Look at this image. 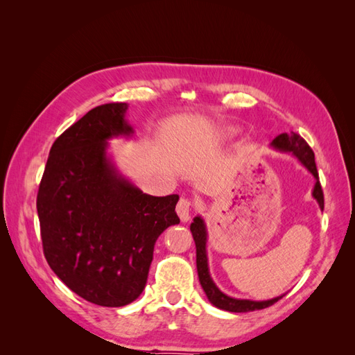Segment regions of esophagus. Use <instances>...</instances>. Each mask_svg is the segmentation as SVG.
Listing matches in <instances>:
<instances>
[{"label":"esophagus","mask_w":355,"mask_h":355,"mask_svg":"<svg viewBox=\"0 0 355 355\" xmlns=\"http://www.w3.org/2000/svg\"><path fill=\"white\" fill-rule=\"evenodd\" d=\"M191 209H192V201L188 198H180L178 206H176V211L179 214V218L182 222H188L191 219Z\"/></svg>","instance_id":"obj_1"}]
</instances>
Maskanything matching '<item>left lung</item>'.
<instances>
[{"mask_svg":"<svg viewBox=\"0 0 355 355\" xmlns=\"http://www.w3.org/2000/svg\"><path fill=\"white\" fill-rule=\"evenodd\" d=\"M271 146L278 149L282 153H292L300 163H302L311 175L315 178V185L313 191V197L317 200L320 209H324V196L323 189H321L320 180H318V171L315 166V158L314 153L311 146L305 142V139L300 137L297 133H282L278 135L274 141L271 142ZM191 232L192 237H194L196 247H197V271L200 284L204 292H206L207 299L210 302L220 309L230 311V313H249V311L256 309H263L274 305L277 300H280L284 295L277 296L270 300H250V299H235L228 295L222 293L220 290L213 283L210 272H209V265H207V253H206V241H207V231L204 220L197 216L194 218V222L191 223Z\"/></svg>","mask_w":355,"mask_h":355,"instance_id":"1","label":"left lung"}]
</instances>
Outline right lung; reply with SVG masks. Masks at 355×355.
<instances>
[{
    "mask_svg": "<svg viewBox=\"0 0 355 355\" xmlns=\"http://www.w3.org/2000/svg\"><path fill=\"white\" fill-rule=\"evenodd\" d=\"M127 103L96 106L53 144L37 196L42 250L72 292L124 306L144 292L159 234L180 222L179 196L144 194L118 173L108 141L130 136Z\"/></svg>",
    "mask_w": 355,
    "mask_h": 355,
    "instance_id": "1",
    "label": "right lung"
}]
</instances>
